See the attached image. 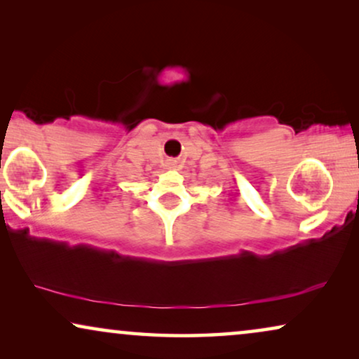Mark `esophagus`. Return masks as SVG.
I'll list each match as a JSON object with an SVG mask.
<instances>
[{
  "mask_svg": "<svg viewBox=\"0 0 359 359\" xmlns=\"http://www.w3.org/2000/svg\"><path fill=\"white\" fill-rule=\"evenodd\" d=\"M175 166H176V163H175V161H171V168H175Z\"/></svg>",
  "mask_w": 359,
  "mask_h": 359,
  "instance_id": "esophagus-1",
  "label": "esophagus"
}]
</instances>
